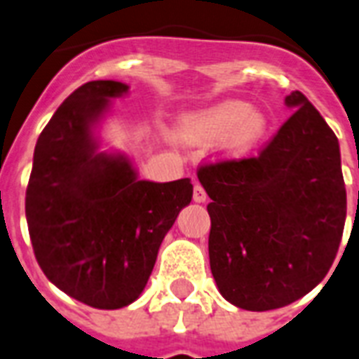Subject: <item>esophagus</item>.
<instances>
[{
    "label": "esophagus",
    "instance_id": "obj_1",
    "mask_svg": "<svg viewBox=\"0 0 359 359\" xmlns=\"http://www.w3.org/2000/svg\"><path fill=\"white\" fill-rule=\"evenodd\" d=\"M193 198H194V202H198V203H202L208 200V194H205V191H203V187L200 185V183H196V185H194Z\"/></svg>",
    "mask_w": 359,
    "mask_h": 359
}]
</instances>
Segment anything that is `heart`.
I'll return each mask as SVG.
<instances>
[{
    "instance_id": "b5f03b06",
    "label": "heart",
    "mask_w": 359,
    "mask_h": 359,
    "mask_svg": "<svg viewBox=\"0 0 359 359\" xmlns=\"http://www.w3.org/2000/svg\"><path fill=\"white\" fill-rule=\"evenodd\" d=\"M269 122L257 109L241 100H228L183 120L182 137L193 144H208L224 139L229 156H243L259 144Z\"/></svg>"
}]
</instances>
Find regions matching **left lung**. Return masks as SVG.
<instances>
[{
	"instance_id": "left-lung-1",
	"label": "left lung",
	"mask_w": 359,
	"mask_h": 359,
	"mask_svg": "<svg viewBox=\"0 0 359 359\" xmlns=\"http://www.w3.org/2000/svg\"><path fill=\"white\" fill-rule=\"evenodd\" d=\"M294 113L257 156L198 168L209 194V263L220 294L266 311L308 294L328 274L346 219L337 137L300 90Z\"/></svg>"
}]
</instances>
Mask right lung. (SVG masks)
I'll return each mask as SVG.
<instances>
[{"instance_id": "obj_1", "label": "right lung", "mask_w": 359, "mask_h": 359, "mask_svg": "<svg viewBox=\"0 0 359 359\" xmlns=\"http://www.w3.org/2000/svg\"><path fill=\"white\" fill-rule=\"evenodd\" d=\"M120 81H88L40 133L25 193L34 257L53 285L98 309L135 302L177 215L191 203L189 177L137 180L124 156L98 151L93 128Z\"/></svg>"}]
</instances>
